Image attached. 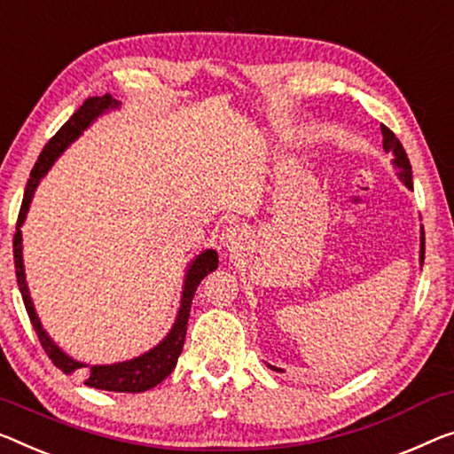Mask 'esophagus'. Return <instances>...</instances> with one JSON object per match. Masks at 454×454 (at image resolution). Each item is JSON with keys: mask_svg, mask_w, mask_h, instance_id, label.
<instances>
[{"mask_svg": "<svg viewBox=\"0 0 454 454\" xmlns=\"http://www.w3.org/2000/svg\"><path fill=\"white\" fill-rule=\"evenodd\" d=\"M240 240H242V230L239 226H228L224 232H222V239H220L222 245H224L228 250L239 248Z\"/></svg>", "mask_w": 454, "mask_h": 454, "instance_id": "1", "label": "esophagus"}]
</instances>
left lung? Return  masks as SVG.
Returning <instances> with one entry per match:
<instances>
[{
	"mask_svg": "<svg viewBox=\"0 0 454 454\" xmlns=\"http://www.w3.org/2000/svg\"><path fill=\"white\" fill-rule=\"evenodd\" d=\"M381 134H383V148H385V153H391L394 154V162H395V167L400 168V179L403 181L405 185L408 187H411V165H410V159H408V154H405V151H403V146H402V142L397 140V137L394 132L389 130L387 126L385 124H381ZM422 248H420V262L424 265V228H422ZM270 367V364H269ZM273 371H279L277 367H270Z\"/></svg>",
	"mask_w": 454,
	"mask_h": 454,
	"instance_id": "obj_1",
	"label": "left lung"
}]
</instances>
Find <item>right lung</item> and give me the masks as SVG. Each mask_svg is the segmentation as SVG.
I'll use <instances>...</instances> for the list:
<instances>
[{
	"mask_svg": "<svg viewBox=\"0 0 454 454\" xmlns=\"http://www.w3.org/2000/svg\"><path fill=\"white\" fill-rule=\"evenodd\" d=\"M118 101L114 99L110 93L106 96H96L85 101L79 110L73 114V116L60 126V130L54 134L49 140V145L43 148L40 157L34 165L28 184H26L24 200L22 206H20L18 214V224H16V234H13V262H16V277H18V287L20 294H22L26 312L32 322L34 330H36V336L40 344H43L44 353L49 355L54 367L63 371V373H73V371L83 369L87 364L73 361L71 356H67L63 350H60L57 344H54L49 334L43 330V324H40L36 312H34L28 286H26V275H24V262H22V230L20 226L24 224L26 214H28L34 189L40 184V179L44 177V173L49 171L54 159L59 157L60 153L69 146V142L75 140L81 132L85 130L87 126L96 120L99 114H104L107 107H116ZM218 267V253L215 250H206L201 253L198 259H195L185 275V287H184V297H181V308L177 314V320H175L171 333L165 336V340L157 344L153 350H148L142 356L132 358V361L126 363H116V364H93V367H87L85 371V385L96 389H106V391H120V394H140V391L153 389L154 385H159L162 379L171 375V371L177 364V358L184 350L185 334H187V320H189V309H192V301L195 295V289L201 283V279L207 273Z\"/></svg>",
	"mask_w": 454,
	"mask_h": 454,
	"instance_id": "1",
	"label": "right lung"
}]
</instances>
